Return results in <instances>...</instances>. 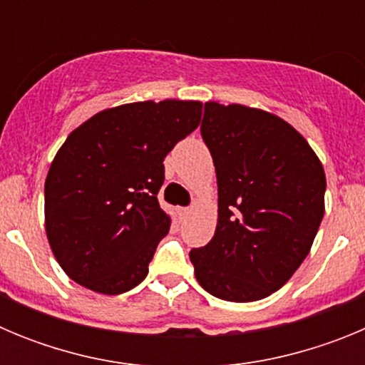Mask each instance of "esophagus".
Instances as JSON below:
<instances>
[{"mask_svg": "<svg viewBox=\"0 0 365 365\" xmlns=\"http://www.w3.org/2000/svg\"><path fill=\"white\" fill-rule=\"evenodd\" d=\"M190 208H179V215H180V219H185V217H188L190 215Z\"/></svg>", "mask_w": 365, "mask_h": 365, "instance_id": "obj_1", "label": "esophagus"}]
</instances>
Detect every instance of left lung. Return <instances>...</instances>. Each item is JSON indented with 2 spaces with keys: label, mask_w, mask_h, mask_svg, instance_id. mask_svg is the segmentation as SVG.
<instances>
[{
  "label": "left lung",
  "mask_w": 365,
  "mask_h": 365,
  "mask_svg": "<svg viewBox=\"0 0 365 365\" xmlns=\"http://www.w3.org/2000/svg\"><path fill=\"white\" fill-rule=\"evenodd\" d=\"M201 135L217 175V227L190 261L206 292L256 302L307 257L324 219L325 173L289 122L263 109L206 102Z\"/></svg>",
  "instance_id": "obj_1"
}]
</instances>
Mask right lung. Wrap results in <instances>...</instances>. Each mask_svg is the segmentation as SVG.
Here are the masks:
<instances>
[{
    "label": "right lung",
    "instance_id": "add662e5",
    "mask_svg": "<svg viewBox=\"0 0 365 365\" xmlns=\"http://www.w3.org/2000/svg\"><path fill=\"white\" fill-rule=\"evenodd\" d=\"M201 113L193 100L135 102L96 113L67 137L45 179V232L73 282L113 296L146 278L170 230L157 199L163 160Z\"/></svg>",
    "mask_w": 365,
    "mask_h": 365
}]
</instances>
